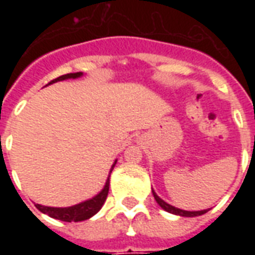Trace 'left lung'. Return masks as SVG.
I'll return each mask as SVG.
<instances>
[{
  "label": "left lung",
  "instance_id": "1",
  "mask_svg": "<svg viewBox=\"0 0 255 255\" xmlns=\"http://www.w3.org/2000/svg\"><path fill=\"white\" fill-rule=\"evenodd\" d=\"M153 195H154V199L157 201V203L160 205L161 208L164 209L165 212H169V213L172 214H177V216H182V217H195V216H201V214H205L206 212H208L209 209H206V210H198V212H188V210H182V209H177L175 208V206H172V205H169V203H166L165 201H162L157 194L154 192V190H153Z\"/></svg>",
  "mask_w": 255,
  "mask_h": 255
}]
</instances>
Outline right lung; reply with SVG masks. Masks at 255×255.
<instances>
[{
  "label": "right lung",
  "mask_w": 255,
  "mask_h": 255,
  "mask_svg": "<svg viewBox=\"0 0 255 255\" xmlns=\"http://www.w3.org/2000/svg\"><path fill=\"white\" fill-rule=\"evenodd\" d=\"M83 73L82 72H75V73H67V75H63L60 78L54 79L49 84L56 83V82H60V80H65V79H76L80 78ZM116 165V161L115 164L112 165L111 172L113 171V168ZM109 177H111V173L106 179V183L104 188L101 190L95 197H93L91 199H87L84 202H80L78 205H73V206H69V208H50V206H42L39 203H36L35 206L38 210H41L42 213L50 216L53 219L61 220V221H67V223H78V221H83V220H87L90 217H93L95 213L100 212V209L102 208V205L105 203L106 197H108V192H109Z\"/></svg>",
  "instance_id": "1"
}]
</instances>
